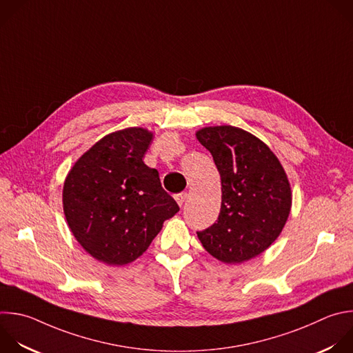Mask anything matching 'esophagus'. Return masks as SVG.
I'll use <instances>...</instances> for the list:
<instances>
[{
    "label": "esophagus",
    "mask_w": 353,
    "mask_h": 353,
    "mask_svg": "<svg viewBox=\"0 0 353 353\" xmlns=\"http://www.w3.org/2000/svg\"><path fill=\"white\" fill-rule=\"evenodd\" d=\"M174 199L177 201V203H179L180 206H183V203H184L185 199H187V192H180V194H177V195L174 196Z\"/></svg>",
    "instance_id": "34e87169"
}]
</instances>
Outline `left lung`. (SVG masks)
<instances>
[{"instance_id":"8db88e82","label":"left lung","mask_w":353,"mask_h":353,"mask_svg":"<svg viewBox=\"0 0 353 353\" xmlns=\"http://www.w3.org/2000/svg\"><path fill=\"white\" fill-rule=\"evenodd\" d=\"M221 180L216 223L198 231L202 247L223 263H243L265 252L283 231L292 203L287 174L270 148L234 126L196 132Z\"/></svg>"}]
</instances>
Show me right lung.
I'll use <instances>...</instances> for the list:
<instances>
[{
	"label": "right lung",
	"instance_id": "add662e5",
	"mask_svg": "<svg viewBox=\"0 0 353 353\" xmlns=\"http://www.w3.org/2000/svg\"><path fill=\"white\" fill-rule=\"evenodd\" d=\"M152 133L129 128L95 143L63 183V213L77 243L92 258L123 266L141 256L179 210L157 169L143 158Z\"/></svg>",
	"mask_w": 353,
	"mask_h": 353
}]
</instances>
